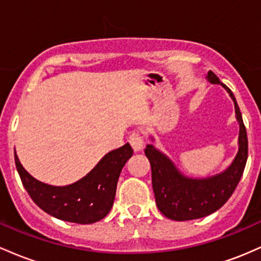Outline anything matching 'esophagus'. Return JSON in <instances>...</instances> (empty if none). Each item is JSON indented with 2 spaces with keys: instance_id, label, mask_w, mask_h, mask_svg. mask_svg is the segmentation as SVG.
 I'll return each mask as SVG.
<instances>
[{
  "instance_id": "obj_1",
  "label": "esophagus",
  "mask_w": 261,
  "mask_h": 261,
  "mask_svg": "<svg viewBox=\"0 0 261 261\" xmlns=\"http://www.w3.org/2000/svg\"><path fill=\"white\" fill-rule=\"evenodd\" d=\"M129 144L132 145L134 151H140L144 148V139L139 133H132L129 136Z\"/></svg>"
}]
</instances>
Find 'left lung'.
Wrapping results in <instances>:
<instances>
[{
    "label": "left lung",
    "mask_w": 261,
    "mask_h": 261,
    "mask_svg": "<svg viewBox=\"0 0 261 261\" xmlns=\"http://www.w3.org/2000/svg\"><path fill=\"white\" fill-rule=\"evenodd\" d=\"M207 80L211 84H221L233 99L237 121L239 123L238 153L229 168L221 174L206 178H192L181 174L174 163L155 149L154 145H146L144 151L151 166V182L156 206L165 217L172 221L206 217L221 208L238 186L247 164V129L236 97L213 71H208Z\"/></svg>",
    "instance_id": "8db88e82"
}]
</instances>
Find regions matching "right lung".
Instances as JSON below:
<instances>
[{
    "instance_id": "add662e5",
    "label": "right lung",
    "mask_w": 261,
    "mask_h": 261,
    "mask_svg": "<svg viewBox=\"0 0 261 261\" xmlns=\"http://www.w3.org/2000/svg\"><path fill=\"white\" fill-rule=\"evenodd\" d=\"M133 149L124 144L105 155L86 176L67 186H51L29 175L14 151V162L23 186L38 207L55 218L79 224L101 221L115 201L119 174Z\"/></svg>"
}]
</instances>
